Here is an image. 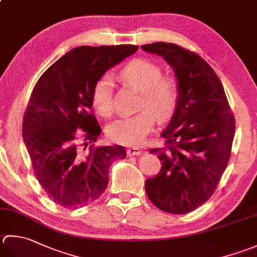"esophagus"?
Wrapping results in <instances>:
<instances>
[{"label":"esophagus","instance_id":"obj_1","mask_svg":"<svg viewBox=\"0 0 257 257\" xmlns=\"http://www.w3.org/2000/svg\"><path fill=\"white\" fill-rule=\"evenodd\" d=\"M127 154H128V156H139L143 154V150L139 148H128Z\"/></svg>","mask_w":257,"mask_h":257}]
</instances>
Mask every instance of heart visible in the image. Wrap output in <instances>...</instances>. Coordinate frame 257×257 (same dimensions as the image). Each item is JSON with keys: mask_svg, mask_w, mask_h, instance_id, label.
I'll use <instances>...</instances> for the list:
<instances>
[{"mask_svg": "<svg viewBox=\"0 0 257 257\" xmlns=\"http://www.w3.org/2000/svg\"><path fill=\"white\" fill-rule=\"evenodd\" d=\"M124 83L140 92L139 113L114 120L107 128V136L112 143L123 146H138L154 128L156 118L165 122L173 117L180 97L177 79L163 75L157 63L145 58L130 61L119 73ZM92 104L103 118L112 112V93L110 80L100 78L92 90Z\"/></svg>", "mask_w": 257, "mask_h": 257, "instance_id": "1", "label": "heart"}]
</instances>
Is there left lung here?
<instances>
[{
	"mask_svg": "<svg viewBox=\"0 0 257 257\" xmlns=\"http://www.w3.org/2000/svg\"><path fill=\"white\" fill-rule=\"evenodd\" d=\"M142 49L172 65L180 89L177 109L162 134L165 146L149 152L157 154L162 169L146 180V193L164 212L187 214L212 197L227 167L234 114L219 78L200 55L166 42Z\"/></svg>",
	"mask_w": 257,
	"mask_h": 257,
	"instance_id": "8db88e82",
	"label": "left lung"
}]
</instances>
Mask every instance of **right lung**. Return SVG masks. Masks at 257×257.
I'll return each mask as SVG.
<instances>
[{
  "label": "right lung",
  "mask_w": 257,
  "mask_h": 257,
  "mask_svg": "<svg viewBox=\"0 0 257 257\" xmlns=\"http://www.w3.org/2000/svg\"><path fill=\"white\" fill-rule=\"evenodd\" d=\"M137 50L132 44L74 48L35 83L22 135L35 177L55 204L71 209L93 202L107 188L110 166L127 156L122 146L88 145L101 133L92 90L108 69ZM88 145L83 155L81 147Z\"/></svg>",
  "instance_id": "1"
}]
</instances>
